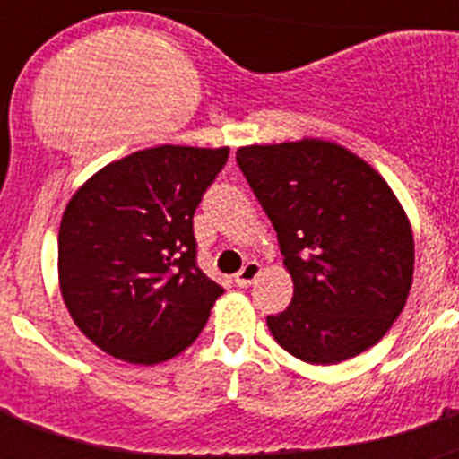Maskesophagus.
<instances>
[{"label":"esophagus","mask_w":459,"mask_h":459,"mask_svg":"<svg viewBox=\"0 0 459 459\" xmlns=\"http://www.w3.org/2000/svg\"><path fill=\"white\" fill-rule=\"evenodd\" d=\"M259 271H262V266L257 264V262H248V264L243 266L241 271L237 273V278H234V282H237L238 287H250L257 280Z\"/></svg>","instance_id":"esophagus-1"}]
</instances>
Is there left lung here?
<instances>
[{"label":"left lung","mask_w":459,"mask_h":459,"mask_svg":"<svg viewBox=\"0 0 459 459\" xmlns=\"http://www.w3.org/2000/svg\"><path fill=\"white\" fill-rule=\"evenodd\" d=\"M237 163L294 282L287 310L266 317L275 342L312 366L370 350L413 278L411 225L391 186L350 149L312 137L241 147Z\"/></svg>","instance_id":"1"}]
</instances>
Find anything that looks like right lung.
Wrapping results in <instances>:
<instances>
[{
	"instance_id": "obj_1",
	"label": "right lung",
	"mask_w": 459,
	"mask_h": 459,
	"mask_svg": "<svg viewBox=\"0 0 459 459\" xmlns=\"http://www.w3.org/2000/svg\"><path fill=\"white\" fill-rule=\"evenodd\" d=\"M230 149L160 144L105 165L59 225V287L75 326L135 366L181 354L222 287L197 266L195 209Z\"/></svg>"
}]
</instances>
